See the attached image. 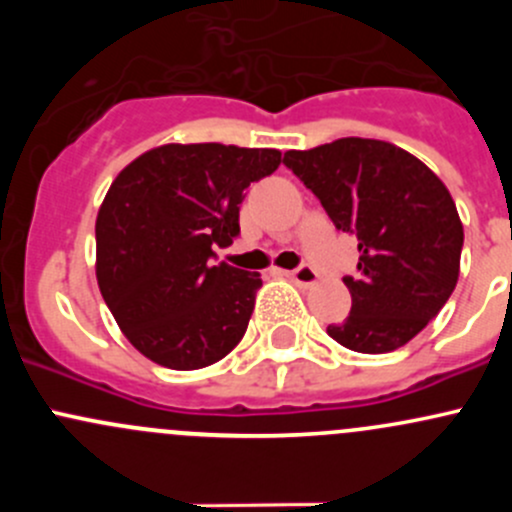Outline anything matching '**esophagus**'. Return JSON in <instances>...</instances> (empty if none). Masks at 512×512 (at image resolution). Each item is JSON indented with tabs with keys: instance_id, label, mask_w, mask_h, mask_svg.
I'll return each instance as SVG.
<instances>
[{
	"instance_id": "34e87169",
	"label": "esophagus",
	"mask_w": 512,
	"mask_h": 512,
	"mask_svg": "<svg viewBox=\"0 0 512 512\" xmlns=\"http://www.w3.org/2000/svg\"><path fill=\"white\" fill-rule=\"evenodd\" d=\"M289 280H292L294 285H299V287H314V285H317L319 275L314 272V267L302 265V267H297V270L289 272Z\"/></svg>"
}]
</instances>
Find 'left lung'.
I'll use <instances>...</instances> for the list:
<instances>
[{
	"instance_id": "obj_1",
	"label": "left lung",
	"mask_w": 512,
	"mask_h": 512,
	"mask_svg": "<svg viewBox=\"0 0 512 512\" xmlns=\"http://www.w3.org/2000/svg\"><path fill=\"white\" fill-rule=\"evenodd\" d=\"M285 165L337 230L359 240V272L344 277L352 312L329 324V337L361 354L409 344L441 312L461 270L463 225L446 185L409 151L374 138L287 151Z\"/></svg>"
}]
</instances>
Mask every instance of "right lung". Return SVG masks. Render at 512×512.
Segmentation results:
<instances>
[{
  "label": "right lung",
  "mask_w": 512,
  "mask_h": 512,
  "mask_svg": "<svg viewBox=\"0 0 512 512\" xmlns=\"http://www.w3.org/2000/svg\"><path fill=\"white\" fill-rule=\"evenodd\" d=\"M280 163L275 148L168 143L116 175L96 218V280L143 356L190 371L237 347L262 280L215 265L213 247L240 235L245 188Z\"/></svg>",
  "instance_id": "obj_1"
}]
</instances>
